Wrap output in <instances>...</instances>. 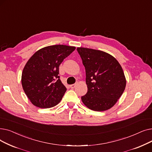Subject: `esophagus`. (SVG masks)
<instances>
[{"label": "esophagus", "mask_w": 152, "mask_h": 152, "mask_svg": "<svg viewBox=\"0 0 152 152\" xmlns=\"http://www.w3.org/2000/svg\"><path fill=\"white\" fill-rule=\"evenodd\" d=\"M77 84H78V82H76V83H74V84L70 85V88H74Z\"/></svg>", "instance_id": "obj_1"}]
</instances>
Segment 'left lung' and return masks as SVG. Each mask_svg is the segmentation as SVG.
Segmentation results:
<instances>
[{"mask_svg": "<svg viewBox=\"0 0 152 152\" xmlns=\"http://www.w3.org/2000/svg\"><path fill=\"white\" fill-rule=\"evenodd\" d=\"M85 68L88 91L83 104L95 111L110 109L123 93L126 80L123 70L113 56L99 50L77 48Z\"/></svg>", "mask_w": 152, "mask_h": 152, "instance_id": "1", "label": "left lung"}]
</instances>
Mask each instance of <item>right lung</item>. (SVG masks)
<instances>
[{
    "mask_svg": "<svg viewBox=\"0 0 152 152\" xmlns=\"http://www.w3.org/2000/svg\"><path fill=\"white\" fill-rule=\"evenodd\" d=\"M75 49L66 45L49 46L38 50L28 61L21 84L33 104L49 108L61 102L67 88L60 80L59 67Z\"/></svg>",
    "mask_w": 152,
    "mask_h": 152,
    "instance_id": "obj_1",
    "label": "right lung"
}]
</instances>
